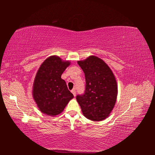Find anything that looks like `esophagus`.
Wrapping results in <instances>:
<instances>
[{
	"mask_svg": "<svg viewBox=\"0 0 155 155\" xmlns=\"http://www.w3.org/2000/svg\"><path fill=\"white\" fill-rule=\"evenodd\" d=\"M71 93L73 94V95H74V97H76V91H75V89L74 88V89H72V91H71Z\"/></svg>",
	"mask_w": 155,
	"mask_h": 155,
	"instance_id": "obj_1",
	"label": "esophagus"
}]
</instances>
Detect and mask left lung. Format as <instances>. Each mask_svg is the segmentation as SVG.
Masks as SVG:
<instances>
[{
  "mask_svg": "<svg viewBox=\"0 0 155 155\" xmlns=\"http://www.w3.org/2000/svg\"><path fill=\"white\" fill-rule=\"evenodd\" d=\"M77 62L84 73L86 87L84 93L76 97L77 101L85 117L94 121L103 120L109 116L116 103V78L110 67L95 56Z\"/></svg>",
  "mask_w": 155,
  "mask_h": 155,
  "instance_id": "8db88e82",
  "label": "left lung"
}]
</instances>
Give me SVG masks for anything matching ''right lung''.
I'll return each instance as SVG.
<instances>
[{
  "mask_svg": "<svg viewBox=\"0 0 155 155\" xmlns=\"http://www.w3.org/2000/svg\"><path fill=\"white\" fill-rule=\"evenodd\" d=\"M71 62L51 56L42 62L35 76L32 97L39 110L48 116L62 113L74 96L61 75Z\"/></svg>",
  "mask_w": 155,
  "mask_h": 155,
  "instance_id": "add662e5",
  "label": "right lung"
}]
</instances>
